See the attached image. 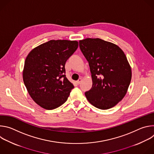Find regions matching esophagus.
Listing matches in <instances>:
<instances>
[{
  "label": "esophagus",
  "instance_id": "obj_1",
  "mask_svg": "<svg viewBox=\"0 0 154 154\" xmlns=\"http://www.w3.org/2000/svg\"><path fill=\"white\" fill-rule=\"evenodd\" d=\"M82 81V78H80L77 81H76V83H77V84H80Z\"/></svg>",
  "mask_w": 154,
  "mask_h": 154
}]
</instances>
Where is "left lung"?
I'll use <instances>...</instances> for the list:
<instances>
[{
	"mask_svg": "<svg viewBox=\"0 0 154 154\" xmlns=\"http://www.w3.org/2000/svg\"><path fill=\"white\" fill-rule=\"evenodd\" d=\"M79 46L88 61L93 86L85 93L95 107L107 109L125 96L131 79V69L123 51L116 45L100 38L79 41Z\"/></svg>",
	"mask_w": 154,
	"mask_h": 154,
	"instance_id": "8db88e82",
	"label": "left lung"
}]
</instances>
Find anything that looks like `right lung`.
Instances as JSON below:
<instances>
[{
  "mask_svg": "<svg viewBox=\"0 0 154 154\" xmlns=\"http://www.w3.org/2000/svg\"><path fill=\"white\" fill-rule=\"evenodd\" d=\"M78 46L77 41L50 40L27 56L23 81L30 97L41 107L53 109L67 100L74 85L64 74V66Z\"/></svg>",
  "mask_w": 154,
  "mask_h": 154,
  "instance_id": "add662e5",
  "label": "right lung"
}]
</instances>
